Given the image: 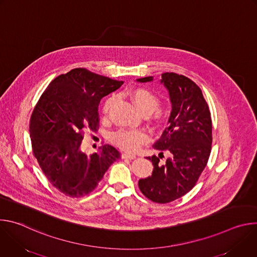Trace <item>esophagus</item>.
<instances>
[{
  "instance_id": "esophagus-1",
  "label": "esophagus",
  "mask_w": 257,
  "mask_h": 257,
  "mask_svg": "<svg viewBox=\"0 0 257 257\" xmlns=\"http://www.w3.org/2000/svg\"><path fill=\"white\" fill-rule=\"evenodd\" d=\"M136 157L134 156V155H131V154H123L122 155V159H128V160H133V159H135Z\"/></svg>"
}]
</instances>
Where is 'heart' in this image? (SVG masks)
I'll list each match as a JSON object with an SVG mask.
<instances>
[{"instance_id":"obj_1","label":"heart","mask_w":257,"mask_h":257,"mask_svg":"<svg viewBox=\"0 0 257 257\" xmlns=\"http://www.w3.org/2000/svg\"><path fill=\"white\" fill-rule=\"evenodd\" d=\"M126 94L130 97L133 103L137 106L139 111L145 116H150L154 112H156L160 106L159 97L150 89L144 87H136L130 89L126 92ZM116 102V96L111 95L102 103V113L103 115H107L111 112L112 107ZM113 141L119 146V148L130 152H137L141 146L150 141L149 134L142 130H133V129H122L114 133Z\"/></svg>"}]
</instances>
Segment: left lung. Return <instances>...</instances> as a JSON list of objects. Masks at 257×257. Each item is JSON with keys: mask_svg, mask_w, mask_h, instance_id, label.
Masks as SVG:
<instances>
[{"mask_svg": "<svg viewBox=\"0 0 257 257\" xmlns=\"http://www.w3.org/2000/svg\"><path fill=\"white\" fill-rule=\"evenodd\" d=\"M152 76L138 82L153 81ZM161 83L169 91L172 111L168 127L154 149L167 151L170 158H148L154 165L152 176L140 179L142 194L157 203H168L188 193L204 170L211 151V117L201 89L189 78L176 73H163Z\"/></svg>", "mask_w": 257, "mask_h": 257, "instance_id": "obj_1", "label": "left lung"}]
</instances>
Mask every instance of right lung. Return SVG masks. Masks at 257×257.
I'll return each instance as SVG.
<instances>
[{"label":"right lung","instance_id":"1","mask_svg":"<svg viewBox=\"0 0 257 257\" xmlns=\"http://www.w3.org/2000/svg\"><path fill=\"white\" fill-rule=\"evenodd\" d=\"M123 81L76 68L56 77L36 103L29 124L32 152L51 184L70 197L89 194L108 167L120 159L109 144L87 155L81 143L85 130L98 128L100 99Z\"/></svg>","mask_w":257,"mask_h":257}]
</instances>
